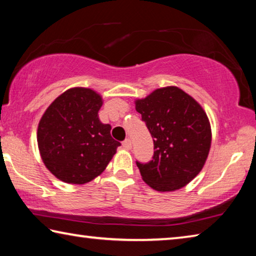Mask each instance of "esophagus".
<instances>
[{"instance_id": "esophagus-1", "label": "esophagus", "mask_w": 256, "mask_h": 256, "mask_svg": "<svg viewBox=\"0 0 256 256\" xmlns=\"http://www.w3.org/2000/svg\"><path fill=\"white\" fill-rule=\"evenodd\" d=\"M122 144H123V148L125 150H130L132 148V144H131V140H130V138H126V140L123 141Z\"/></svg>"}]
</instances>
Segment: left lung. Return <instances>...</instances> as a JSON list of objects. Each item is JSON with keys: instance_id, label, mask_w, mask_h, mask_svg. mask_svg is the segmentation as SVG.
<instances>
[{"instance_id": "1", "label": "left lung", "mask_w": 256, "mask_h": 256, "mask_svg": "<svg viewBox=\"0 0 256 256\" xmlns=\"http://www.w3.org/2000/svg\"><path fill=\"white\" fill-rule=\"evenodd\" d=\"M134 102L154 144L151 162H136L142 180L159 192L184 188L202 170L209 154L212 134L206 112L175 86L156 89Z\"/></svg>"}]
</instances>
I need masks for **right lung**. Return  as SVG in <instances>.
Here are the masks:
<instances>
[{"instance_id": "obj_1", "label": "right lung", "mask_w": 256, "mask_h": 256, "mask_svg": "<svg viewBox=\"0 0 256 256\" xmlns=\"http://www.w3.org/2000/svg\"><path fill=\"white\" fill-rule=\"evenodd\" d=\"M102 97L76 86L47 107L38 124L37 144L42 162L56 178L86 184L106 170L120 144L110 136L112 126L100 122Z\"/></svg>"}]
</instances>
